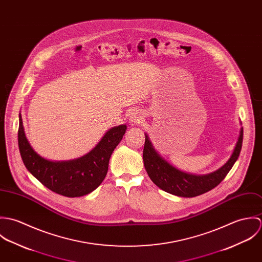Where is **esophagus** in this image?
Listing matches in <instances>:
<instances>
[{
  "instance_id": "esophagus-1",
  "label": "esophagus",
  "mask_w": 262,
  "mask_h": 262,
  "mask_svg": "<svg viewBox=\"0 0 262 262\" xmlns=\"http://www.w3.org/2000/svg\"><path fill=\"white\" fill-rule=\"evenodd\" d=\"M141 119H142L141 116H139L137 113H132L129 120H130L131 125H137L141 122Z\"/></svg>"
}]
</instances>
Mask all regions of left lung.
<instances>
[{"instance_id": "1", "label": "left lung", "mask_w": 262, "mask_h": 262, "mask_svg": "<svg viewBox=\"0 0 262 262\" xmlns=\"http://www.w3.org/2000/svg\"><path fill=\"white\" fill-rule=\"evenodd\" d=\"M242 141L243 128L240 129L238 141L232 155L223 166L207 174H193L170 164L154 148L149 136L145 133L143 162L150 180L159 188L178 196L192 198L213 189L224 180L239 157Z\"/></svg>"}]
</instances>
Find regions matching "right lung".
Segmentation results:
<instances>
[{"label": "right lung", "mask_w": 262, "mask_h": 262, "mask_svg": "<svg viewBox=\"0 0 262 262\" xmlns=\"http://www.w3.org/2000/svg\"><path fill=\"white\" fill-rule=\"evenodd\" d=\"M127 126L109 129L99 143L81 157L53 161L40 156L30 145L19 114L18 144L24 165L28 171L50 190L64 196H82L95 190L107 176L110 157L122 140Z\"/></svg>", "instance_id": "obj_1"}]
</instances>
